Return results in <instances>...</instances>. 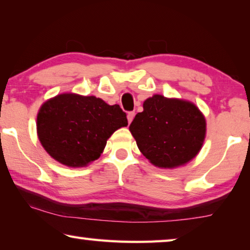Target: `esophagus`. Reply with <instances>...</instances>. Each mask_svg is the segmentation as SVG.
<instances>
[{
  "instance_id": "1",
  "label": "esophagus",
  "mask_w": 250,
  "mask_h": 250,
  "mask_svg": "<svg viewBox=\"0 0 250 250\" xmlns=\"http://www.w3.org/2000/svg\"><path fill=\"white\" fill-rule=\"evenodd\" d=\"M134 116H135V113H134V112H128V114H127V120H128L129 124H130V123H132Z\"/></svg>"
}]
</instances>
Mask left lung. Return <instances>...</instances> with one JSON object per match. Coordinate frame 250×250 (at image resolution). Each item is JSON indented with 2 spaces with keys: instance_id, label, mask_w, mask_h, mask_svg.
Masks as SVG:
<instances>
[{
  "instance_id": "obj_1",
  "label": "left lung",
  "mask_w": 250,
  "mask_h": 250,
  "mask_svg": "<svg viewBox=\"0 0 250 250\" xmlns=\"http://www.w3.org/2000/svg\"><path fill=\"white\" fill-rule=\"evenodd\" d=\"M129 126L143 155L159 167L186 164L198 154L206 121L193 104L154 95L143 104Z\"/></svg>"
}]
</instances>
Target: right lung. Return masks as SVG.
<instances>
[{"label": "right lung", "mask_w": 250, "mask_h": 250, "mask_svg": "<svg viewBox=\"0 0 250 250\" xmlns=\"http://www.w3.org/2000/svg\"><path fill=\"white\" fill-rule=\"evenodd\" d=\"M120 105L95 96L63 94L41 106L38 136L53 159L68 167H85L98 159L115 130L127 126Z\"/></svg>", "instance_id": "1"}]
</instances>
